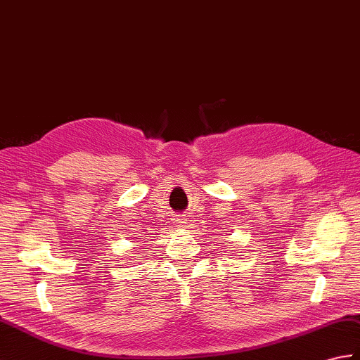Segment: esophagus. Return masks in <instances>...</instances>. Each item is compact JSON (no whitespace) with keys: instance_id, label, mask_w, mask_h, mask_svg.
Segmentation results:
<instances>
[{"instance_id":"esophagus-1","label":"esophagus","mask_w":360,"mask_h":360,"mask_svg":"<svg viewBox=\"0 0 360 360\" xmlns=\"http://www.w3.org/2000/svg\"><path fill=\"white\" fill-rule=\"evenodd\" d=\"M174 222H176L178 227H184V224H187V218L184 214H178L176 219H174Z\"/></svg>"}]
</instances>
